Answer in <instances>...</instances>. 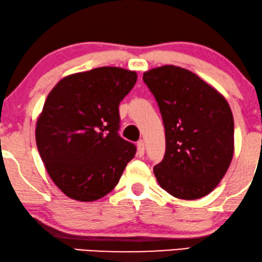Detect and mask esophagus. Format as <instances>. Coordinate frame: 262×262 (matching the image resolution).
Segmentation results:
<instances>
[{
	"label": "esophagus",
	"instance_id": "1",
	"mask_svg": "<svg viewBox=\"0 0 262 262\" xmlns=\"http://www.w3.org/2000/svg\"><path fill=\"white\" fill-rule=\"evenodd\" d=\"M138 156L139 157H143V154H145V143L141 140V141L138 142Z\"/></svg>",
	"mask_w": 262,
	"mask_h": 262
}]
</instances>
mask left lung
<instances>
[{
    "label": "left lung",
    "instance_id": "1",
    "mask_svg": "<svg viewBox=\"0 0 262 262\" xmlns=\"http://www.w3.org/2000/svg\"><path fill=\"white\" fill-rule=\"evenodd\" d=\"M165 128L164 159L153 168L159 185L180 200H198L217 186L234 153V119L219 91L189 70L165 65L143 73Z\"/></svg>",
    "mask_w": 262,
    "mask_h": 262
}]
</instances>
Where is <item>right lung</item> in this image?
Returning a JSON list of instances; mask_svg holds the SVG:
<instances>
[{
	"instance_id": "1",
	"label": "right lung",
	"mask_w": 262,
	"mask_h": 262,
	"mask_svg": "<svg viewBox=\"0 0 262 262\" xmlns=\"http://www.w3.org/2000/svg\"><path fill=\"white\" fill-rule=\"evenodd\" d=\"M136 73L103 66L62 78L36 122L40 157L53 183L72 200L93 202L117 185L136 147L119 134L120 102Z\"/></svg>"
}]
</instances>
